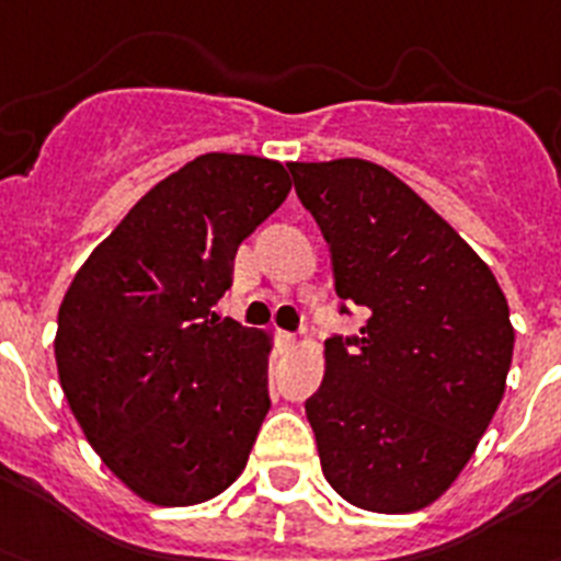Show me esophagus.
<instances>
[{
  "label": "esophagus",
  "instance_id": "1",
  "mask_svg": "<svg viewBox=\"0 0 561 561\" xmlns=\"http://www.w3.org/2000/svg\"><path fill=\"white\" fill-rule=\"evenodd\" d=\"M276 341H279V347H294L296 344V335L294 333H287V330H279V333H276Z\"/></svg>",
  "mask_w": 561,
  "mask_h": 561
}]
</instances>
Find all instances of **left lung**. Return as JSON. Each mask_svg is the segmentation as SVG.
<instances>
[{"instance_id":"8db88e82","label":"left lung","mask_w":561,"mask_h":561,"mask_svg":"<svg viewBox=\"0 0 561 561\" xmlns=\"http://www.w3.org/2000/svg\"><path fill=\"white\" fill-rule=\"evenodd\" d=\"M287 169L330 245L341 313H369L358 335L324 341V381L305 403L321 471L364 511L426 508L503 401L508 301L469 242L383 165Z\"/></svg>"}]
</instances>
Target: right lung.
<instances>
[{
	"instance_id": "1",
	"label": "right lung",
	"mask_w": 561,
	"mask_h": 561,
	"mask_svg": "<svg viewBox=\"0 0 561 561\" xmlns=\"http://www.w3.org/2000/svg\"><path fill=\"white\" fill-rule=\"evenodd\" d=\"M287 192L279 160L199 154L135 203L58 308L72 415L106 469L149 503H206L245 469L271 409V339L214 305L240 242Z\"/></svg>"
}]
</instances>
